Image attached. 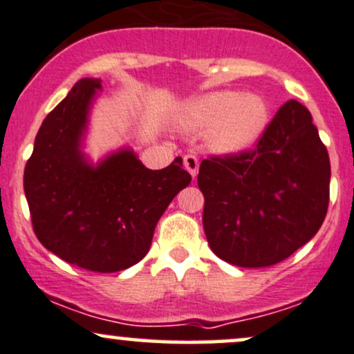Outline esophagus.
<instances>
[{"label": "esophagus", "instance_id": "34e87169", "mask_svg": "<svg viewBox=\"0 0 354 354\" xmlns=\"http://www.w3.org/2000/svg\"><path fill=\"white\" fill-rule=\"evenodd\" d=\"M184 167H185L187 172L190 174V176L197 177V174H198V160H197V157H195V156H185L184 157Z\"/></svg>", "mask_w": 354, "mask_h": 354}]
</instances>
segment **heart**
Listing matches in <instances>:
<instances>
[{
  "mask_svg": "<svg viewBox=\"0 0 354 354\" xmlns=\"http://www.w3.org/2000/svg\"><path fill=\"white\" fill-rule=\"evenodd\" d=\"M270 124V106L260 95L217 91L187 102L177 114L182 132H209L210 149L218 156H240L263 137Z\"/></svg>",
  "mask_w": 354,
  "mask_h": 354,
  "instance_id": "b5f03b06",
  "label": "heart"
}]
</instances>
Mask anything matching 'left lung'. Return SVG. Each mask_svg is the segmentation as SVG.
I'll use <instances>...</instances> for the list:
<instances>
[{
    "mask_svg": "<svg viewBox=\"0 0 354 354\" xmlns=\"http://www.w3.org/2000/svg\"><path fill=\"white\" fill-rule=\"evenodd\" d=\"M330 157L310 111L285 102L257 149L203 160V230L218 259L260 268L288 259L326 217Z\"/></svg>",
    "mask_w": 354,
    "mask_h": 354,
    "instance_id": "1",
    "label": "left lung"
}]
</instances>
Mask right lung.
Wrapping results in <instances>:
<instances>
[{"mask_svg": "<svg viewBox=\"0 0 354 354\" xmlns=\"http://www.w3.org/2000/svg\"><path fill=\"white\" fill-rule=\"evenodd\" d=\"M99 91L101 79H79L46 115L24 169V195L35 234L49 252L112 273L147 255L157 222L192 177L182 157L151 170L129 145L93 160L84 149Z\"/></svg>", "mask_w": 354, "mask_h": 354, "instance_id": "right-lung-1", "label": "right lung"}]
</instances>
